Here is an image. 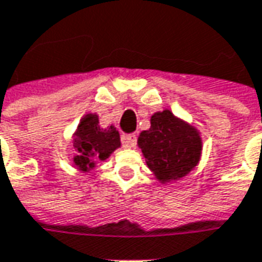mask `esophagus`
I'll use <instances>...</instances> for the list:
<instances>
[{
	"mask_svg": "<svg viewBox=\"0 0 262 262\" xmlns=\"http://www.w3.org/2000/svg\"><path fill=\"white\" fill-rule=\"evenodd\" d=\"M122 143H123L126 147H129V148H135L137 144V136L135 133L125 135V136H122Z\"/></svg>",
	"mask_w": 262,
	"mask_h": 262,
	"instance_id": "1",
	"label": "esophagus"
}]
</instances>
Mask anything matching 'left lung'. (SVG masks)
<instances>
[{
  "instance_id": "1",
  "label": "left lung",
  "mask_w": 262,
  "mask_h": 262,
  "mask_svg": "<svg viewBox=\"0 0 262 262\" xmlns=\"http://www.w3.org/2000/svg\"><path fill=\"white\" fill-rule=\"evenodd\" d=\"M137 144L157 179L166 183L186 176L199 164V132L168 110L151 116V127L143 130Z\"/></svg>"
}]
</instances>
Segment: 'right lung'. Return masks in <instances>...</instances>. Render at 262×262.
<instances>
[{
    "instance_id": "right-lung-1",
    "label": "right lung",
    "mask_w": 262,
    "mask_h": 262,
    "mask_svg": "<svg viewBox=\"0 0 262 262\" xmlns=\"http://www.w3.org/2000/svg\"><path fill=\"white\" fill-rule=\"evenodd\" d=\"M121 146L119 133L114 126L102 129L98 125V116L87 114L83 118L75 133L73 147L76 157L75 165L83 172L93 169L97 161H104Z\"/></svg>"
}]
</instances>
